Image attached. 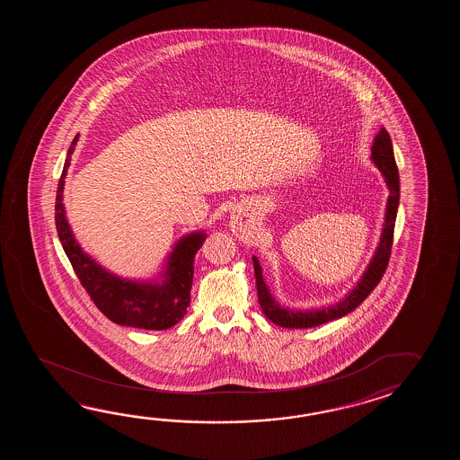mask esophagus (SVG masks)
<instances>
[{"label":"esophagus","mask_w":460,"mask_h":460,"mask_svg":"<svg viewBox=\"0 0 460 460\" xmlns=\"http://www.w3.org/2000/svg\"><path fill=\"white\" fill-rule=\"evenodd\" d=\"M230 226H232V230H234V234H242V232H244L242 218L238 216L232 217V220H230Z\"/></svg>","instance_id":"34e87169"}]
</instances>
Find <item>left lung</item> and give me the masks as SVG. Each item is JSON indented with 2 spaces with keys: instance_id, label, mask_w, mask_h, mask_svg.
Masks as SVG:
<instances>
[{
  "instance_id": "left-lung-1",
  "label": "left lung",
  "mask_w": 460,
  "mask_h": 460,
  "mask_svg": "<svg viewBox=\"0 0 460 460\" xmlns=\"http://www.w3.org/2000/svg\"><path fill=\"white\" fill-rule=\"evenodd\" d=\"M370 159H372L373 164L380 169L386 187L390 190V196L386 200L385 224H383L378 246H376L367 270L360 276V279L349 293L345 294V297L337 303L323 305L317 309H291V307L281 305L270 291L268 284L264 281L263 270L260 266V261L256 256H253L258 301H260L264 315L276 325L286 327V329H309V327H315V325H321L329 321L341 319L343 315L352 313L355 307H358L368 297V294L376 288V284L380 283L383 273L388 266V260H390L394 222H396V214H398V206H400V176H398V167H396L394 153H393V143H391L390 135L385 128H380L378 135L373 139Z\"/></svg>"
}]
</instances>
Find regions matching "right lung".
<instances>
[{
	"label": "right lung",
	"instance_id": "right-lung-1",
	"mask_svg": "<svg viewBox=\"0 0 460 460\" xmlns=\"http://www.w3.org/2000/svg\"><path fill=\"white\" fill-rule=\"evenodd\" d=\"M77 141L78 135L67 151L56 197V228L62 248L92 301L111 323L145 331H166L186 315L194 258L207 238L206 232L199 230L181 236L167 254L163 271L153 279H128L105 270L78 244L66 217L64 184Z\"/></svg>",
	"mask_w": 460,
	"mask_h": 460
}]
</instances>
